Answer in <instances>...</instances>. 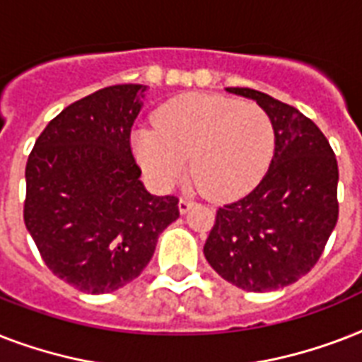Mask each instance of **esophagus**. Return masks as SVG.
<instances>
[{"instance_id": "obj_1", "label": "esophagus", "mask_w": 362, "mask_h": 362, "mask_svg": "<svg viewBox=\"0 0 362 362\" xmlns=\"http://www.w3.org/2000/svg\"><path fill=\"white\" fill-rule=\"evenodd\" d=\"M192 206H193V201H189V199L182 197L180 201H178V209H180V214H187Z\"/></svg>"}]
</instances>
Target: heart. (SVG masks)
Returning a JSON list of instances; mask_svg holds the SVG:
<instances>
[{
  "instance_id": "obj_1",
  "label": "heart",
  "mask_w": 362,
  "mask_h": 362,
  "mask_svg": "<svg viewBox=\"0 0 362 362\" xmlns=\"http://www.w3.org/2000/svg\"><path fill=\"white\" fill-rule=\"evenodd\" d=\"M156 127L133 133V150L161 189L175 184L192 158V175L209 197L229 199L259 182L274 153L267 110L220 95H182L165 103Z\"/></svg>"
}]
</instances>
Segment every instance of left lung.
<instances>
[{"label": "left lung", "mask_w": 362, "mask_h": 362, "mask_svg": "<svg viewBox=\"0 0 362 362\" xmlns=\"http://www.w3.org/2000/svg\"><path fill=\"white\" fill-rule=\"evenodd\" d=\"M274 125L269 170L246 197L223 204L204 242L218 274L244 291H274L314 269L338 221V163L327 136L295 107L250 88Z\"/></svg>", "instance_id": "8db88e82"}]
</instances>
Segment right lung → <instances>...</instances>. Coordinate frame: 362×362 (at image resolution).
I'll return each instance as SVG.
<instances>
[{
	"label": "right lung",
	"instance_id": "1",
	"mask_svg": "<svg viewBox=\"0 0 362 362\" xmlns=\"http://www.w3.org/2000/svg\"><path fill=\"white\" fill-rule=\"evenodd\" d=\"M146 86L118 84L65 107L25 165L24 223L42 261L78 291L101 295L141 274L180 216L175 195L139 180L131 127Z\"/></svg>",
	"mask_w": 362,
	"mask_h": 362
}]
</instances>
